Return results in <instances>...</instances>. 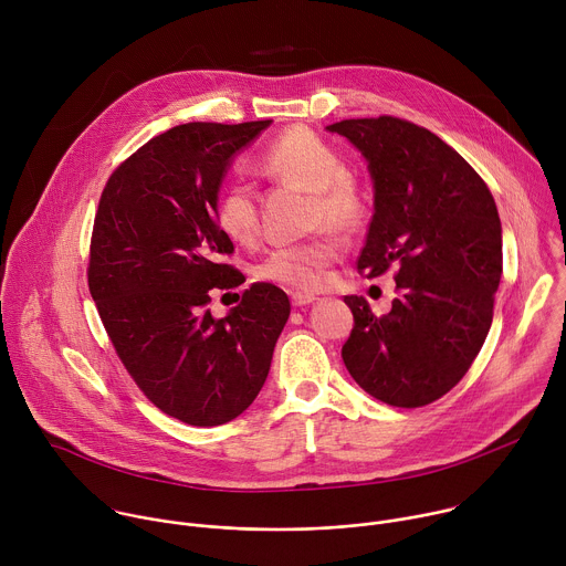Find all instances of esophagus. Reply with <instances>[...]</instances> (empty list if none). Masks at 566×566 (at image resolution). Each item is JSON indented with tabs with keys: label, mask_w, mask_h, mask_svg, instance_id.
<instances>
[{
	"label": "esophagus",
	"mask_w": 566,
	"mask_h": 566,
	"mask_svg": "<svg viewBox=\"0 0 566 566\" xmlns=\"http://www.w3.org/2000/svg\"><path fill=\"white\" fill-rule=\"evenodd\" d=\"M313 300H315V297L308 295V293H293V295H291L293 306H306V304H311Z\"/></svg>",
	"instance_id": "obj_1"
}]
</instances>
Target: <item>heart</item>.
I'll return each mask as SVG.
<instances>
[{
    "label": "heart",
    "mask_w": 566,
    "mask_h": 566,
    "mask_svg": "<svg viewBox=\"0 0 566 566\" xmlns=\"http://www.w3.org/2000/svg\"><path fill=\"white\" fill-rule=\"evenodd\" d=\"M260 170L282 186L311 195V228H332L340 234L358 232L369 214L360 181L347 170L345 158L306 127L282 132L260 156ZM217 228L234 244L249 247L260 234V206L255 190L244 181H230L214 203ZM340 258V241L329 232L271 249L255 266V277L295 293L322 286L327 269Z\"/></svg>",
    "instance_id": "1"
}]
</instances>
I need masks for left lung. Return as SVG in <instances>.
<instances>
[{"label": "left lung", "instance_id": "1", "mask_svg": "<svg viewBox=\"0 0 566 566\" xmlns=\"http://www.w3.org/2000/svg\"><path fill=\"white\" fill-rule=\"evenodd\" d=\"M327 129L365 154L374 179L358 273L394 271L396 280L385 315L345 295L354 313L345 367L387 406H430L465 376L491 329L502 280L495 199L454 147L406 118H349Z\"/></svg>", "mask_w": 566, "mask_h": 566}]
</instances>
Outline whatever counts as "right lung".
<instances>
[{
  "label": "right lung",
  "instance_id": "obj_1",
  "mask_svg": "<svg viewBox=\"0 0 566 566\" xmlns=\"http://www.w3.org/2000/svg\"><path fill=\"white\" fill-rule=\"evenodd\" d=\"M271 120L186 123L149 138L112 172L90 244V293L103 327L154 406L188 426L232 421L260 394L291 302L251 284L221 319L212 295L247 282L214 223L230 156Z\"/></svg>",
  "mask_w": 566,
  "mask_h": 566
}]
</instances>
